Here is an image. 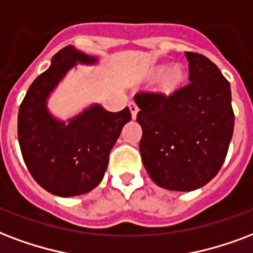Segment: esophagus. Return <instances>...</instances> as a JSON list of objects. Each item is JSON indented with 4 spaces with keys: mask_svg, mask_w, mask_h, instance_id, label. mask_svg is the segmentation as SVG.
Masks as SVG:
<instances>
[{
    "mask_svg": "<svg viewBox=\"0 0 253 253\" xmlns=\"http://www.w3.org/2000/svg\"><path fill=\"white\" fill-rule=\"evenodd\" d=\"M128 107H130V111H131V115H132V118H135V117H136V114H138V111H139V107H138V105H136L135 102H130Z\"/></svg>",
    "mask_w": 253,
    "mask_h": 253,
    "instance_id": "esophagus-1",
    "label": "esophagus"
}]
</instances>
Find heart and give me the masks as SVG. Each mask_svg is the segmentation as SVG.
<instances>
[{
  "mask_svg": "<svg viewBox=\"0 0 253 253\" xmlns=\"http://www.w3.org/2000/svg\"><path fill=\"white\" fill-rule=\"evenodd\" d=\"M183 81V71L179 67H172L169 69L165 75V84L167 87L173 88L182 84Z\"/></svg>",
  "mask_w": 253,
  "mask_h": 253,
  "instance_id": "heart-1",
  "label": "heart"
}]
</instances>
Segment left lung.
<instances>
[{
    "instance_id": "left-lung-1",
    "label": "left lung",
    "mask_w": 253,
    "mask_h": 253,
    "mask_svg": "<svg viewBox=\"0 0 253 253\" xmlns=\"http://www.w3.org/2000/svg\"><path fill=\"white\" fill-rule=\"evenodd\" d=\"M190 82L169 94L136 92L140 157L150 178L171 191H194L216 176L234 134L231 87L202 54L187 51Z\"/></svg>"
}]
</instances>
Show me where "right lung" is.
<instances>
[{
	"mask_svg": "<svg viewBox=\"0 0 253 253\" xmlns=\"http://www.w3.org/2000/svg\"><path fill=\"white\" fill-rule=\"evenodd\" d=\"M94 63L73 46L59 50L51 66L30 84L18 111V142L29 172L42 188L57 196H75L95 188L103 179L109 154L130 109L119 113L92 105L69 122L49 113L46 99L75 63Z\"/></svg>",
	"mask_w": 253,
	"mask_h": 253,
	"instance_id": "right-lung-1",
	"label": "right lung"
}]
</instances>
